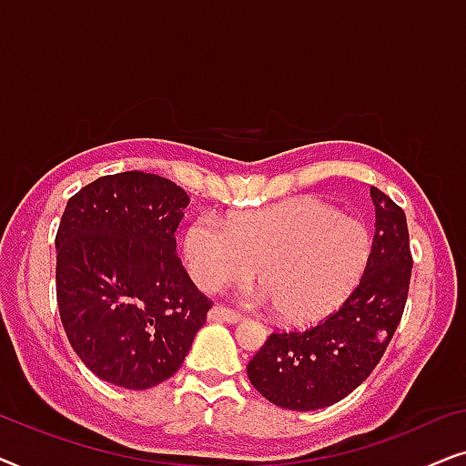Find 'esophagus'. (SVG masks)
Listing matches in <instances>:
<instances>
[{
  "label": "esophagus",
  "instance_id": "34e87169",
  "mask_svg": "<svg viewBox=\"0 0 466 466\" xmlns=\"http://www.w3.org/2000/svg\"><path fill=\"white\" fill-rule=\"evenodd\" d=\"M209 320H220V322H239L241 314L231 308H225V305H214L208 314Z\"/></svg>",
  "mask_w": 466,
  "mask_h": 466
}]
</instances>
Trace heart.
Masks as SVG:
<instances>
[{"mask_svg":"<svg viewBox=\"0 0 466 466\" xmlns=\"http://www.w3.org/2000/svg\"><path fill=\"white\" fill-rule=\"evenodd\" d=\"M373 238L365 222L320 199H292L238 214L225 227L199 216L184 235L190 278L206 292L257 279L279 318L316 320L365 276Z\"/></svg>","mask_w":466,"mask_h":466,"instance_id":"b5f03b06","label":"heart"}]
</instances>
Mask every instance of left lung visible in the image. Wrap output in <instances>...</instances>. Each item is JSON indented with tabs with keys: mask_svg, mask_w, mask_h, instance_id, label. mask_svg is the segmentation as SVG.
Instances as JSON below:
<instances>
[{
	"mask_svg": "<svg viewBox=\"0 0 466 466\" xmlns=\"http://www.w3.org/2000/svg\"><path fill=\"white\" fill-rule=\"evenodd\" d=\"M373 252L365 276L339 309L301 330H273L248 362L252 386L273 405L311 411L346 399L384 356L411 279L405 212L371 187Z\"/></svg>",
	"mask_w": 466,
	"mask_h": 466,
	"instance_id": "obj_1",
	"label": "left lung"
}]
</instances>
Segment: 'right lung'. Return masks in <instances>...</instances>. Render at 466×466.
<instances>
[{
	"label": "right lung",
	"mask_w": 466,
	"mask_h": 466,
	"mask_svg": "<svg viewBox=\"0 0 466 466\" xmlns=\"http://www.w3.org/2000/svg\"><path fill=\"white\" fill-rule=\"evenodd\" d=\"M188 195L123 171L67 201L56 231V305L78 359L99 380L146 390L182 367L212 301L176 254Z\"/></svg>",
	"instance_id": "add662e5"
}]
</instances>
